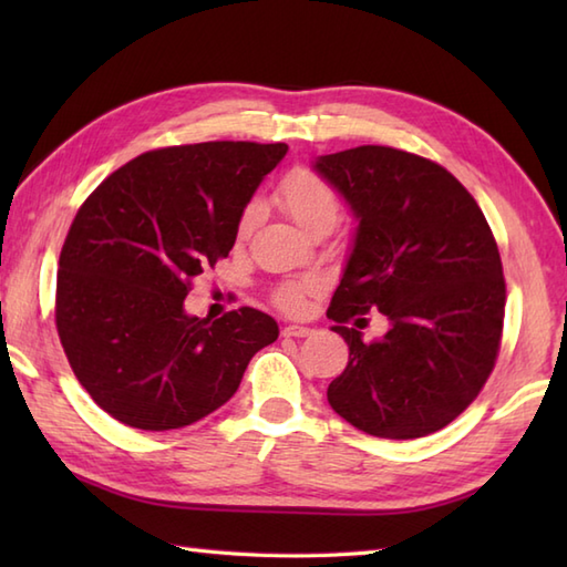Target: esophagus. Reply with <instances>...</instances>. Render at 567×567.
<instances>
[{
	"instance_id": "34e87169",
	"label": "esophagus",
	"mask_w": 567,
	"mask_h": 567,
	"mask_svg": "<svg viewBox=\"0 0 567 567\" xmlns=\"http://www.w3.org/2000/svg\"><path fill=\"white\" fill-rule=\"evenodd\" d=\"M285 336H295V339H305V336H311L309 327H297V323H290V327L282 329Z\"/></svg>"
}]
</instances>
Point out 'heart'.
Listing matches in <instances>:
<instances>
[{
  "mask_svg": "<svg viewBox=\"0 0 567 567\" xmlns=\"http://www.w3.org/2000/svg\"><path fill=\"white\" fill-rule=\"evenodd\" d=\"M275 197L280 202V207L290 214L307 234L317 231L321 226L331 228L336 219H339V212H341V199L336 195L333 185L329 179H323L319 173L309 171V167H292L290 173H285L280 183H277ZM260 216H262L260 204L250 202L238 219V236L240 238L250 236L252 228L258 226ZM305 295H307V287L285 285L282 290H277L275 299L285 311H302Z\"/></svg>",
  "mask_w": 567,
  "mask_h": 567,
  "instance_id": "1",
  "label": "heart"
}]
</instances>
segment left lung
<instances>
[{"label": "left lung", "mask_w": 567, "mask_h": 567, "mask_svg": "<svg viewBox=\"0 0 567 567\" xmlns=\"http://www.w3.org/2000/svg\"><path fill=\"white\" fill-rule=\"evenodd\" d=\"M315 171L358 219L327 311L351 351L329 404L370 436H429L495 368L507 299L497 240L473 195L421 155L358 146L321 155ZM370 308L391 321L378 342L357 331Z\"/></svg>", "instance_id": "8db88e82"}]
</instances>
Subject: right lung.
<instances>
[{
  "label": "right lung",
  "instance_id": "obj_1",
  "mask_svg": "<svg viewBox=\"0 0 567 567\" xmlns=\"http://www.w3.org/2000/svg\"><path fill=\"white\" fill-rule=\"evenodd\" d=\"M285 143L209 141L143 153L84 199L60 250L55 327L106 414L141 431L195 424L231 400L280 329L258 309L185 311L192 280L226 258Z\"/></svg>",
  "mask_w": 567,
  "mask_h": 567
}]
</instances>
